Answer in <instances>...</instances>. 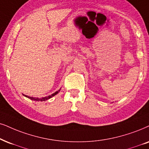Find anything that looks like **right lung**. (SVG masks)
Returning a JSON list of instances; mask_svg holds the SVG:
<instances>
[{
  "mask_svg": "<svg viewBox=\"0 0 149 149\" xmlns=\"http://www.w3.org/2000/svg\"><path fill=\"white\" fill-rule=\"evenodd\" d=\"M61 88H60V89L58 90V91H56L55 93H52V95H48V96H46V97H30V96H28V95H24V94H22V95H23L24 96H25V97H28V98H29V99L32 100H34V101H41V102H42V101L47 100H49V98H51V97H52L53 96H54V95H56V94H58V92H59L60 91H61Z\"/></svg>",
  "mask_w": 149,
  "mask_h": 149,
  "instance_id": "add662e5",
  "label": "right lung"
}]
</instances>
